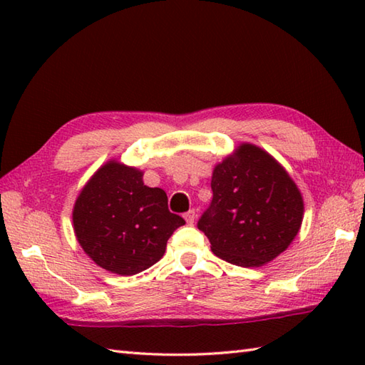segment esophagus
<instances>
[{"mask_svg": "<svg viewBox=\"0 0 365 365\" xmlns=\"http://www.w3.org/2000/svg\"><path fill=\"white\" fill-rule=\"evenodd\" d=\"M185 220H187V222L190 224H195V221H196V212L195 210H190V212H187L185 213Z\"/></svg>", "mask_w": 365, "mask_h": 365, "instance_id": "esophagus-1", "label": "esophagus"}]
</instances>
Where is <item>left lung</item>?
Segmentation results:
<instances>
[{"label": "left lung", "mask_w": 365, "mask_h": 365, "mask_svg": "<svg viewBox=\"0 0 365 365\" xmlns=\"http://www.w3.org/2000/svg\"><path fill=\"white\" fill-rule=\"evenodd\" d=\"M213 199L197 222L215 255L238 267H262L298 235L304 200L274 157L243 143L215 166Z\"/></svg>", "instance_id": "8db88e82"}]
</instances>
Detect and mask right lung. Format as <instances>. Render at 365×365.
I'll return each mask as SVG.
<instances>
[{
	"mask_svg": "<svg viewBox=\"0 0 365 365\" xmlns=\"http://www.w3.org/2000/svg\"><path fill=\"white\" fill-rule=\"evenodd\" d=\"M143 170L118 160L100 166L75 200L73 232L83 251L100 268L133 276L166 251L173 232L185 224L168 208L161 188H149Z\"/></svg>",
	"mask_w": 365,
	"mask_h": 365,
	"instance_id": "add662e5",
	"label": "right lung"
}]
</instances>
